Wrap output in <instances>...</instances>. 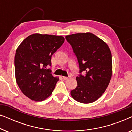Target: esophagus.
Wrapping results in <instances>:
<instances>
[{"label": "esophagus", "mask_w": 132, "mask_h": 132, "mask_svg": "<svg viewBox=\"0 0 132 132\" xmlns=\"http://www.w3.org/2000/svg\"><path fill=\"white\" fill-rule=\"evenodd\" d=\"M70 78V77H66V76H63V79H64V80H68V79H69Z\"/></svg>", "instance_id": "obj_1"}]
</instances>
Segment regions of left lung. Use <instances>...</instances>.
Here are the masks:
<instances>
[{
    "mask_svg": "<svg viewBox=\"0 0 132 132\" xmlns=\"http://www.w3.org/2000/svg\"><path fill=\"white\" fill-rule=\"evenodd\" d=\"M78 61L80 73L77 85L71 91V97L82 103H90L102 96L111 80L112 62L107 44L94 34L77 33L67 35Z\"/></svg>",
    "mask_w": 132,
    "mask_h": 132,
    "instance_id": "left-lung-1",
    "label": "left lung"
}]
</instances>
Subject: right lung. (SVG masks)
<instances>
[{
    "label": "right lung",
    "mask_w": 132,
    "mask_h": 132,
    "mask_svg": "<svg viewBox=\"0 0 132 132\" xmlns=\"http://www.w3.org/2000/svg\"><path fill=\"white\" fill-rule=\"evenodd\" d=\"M62 36L34 34L19 45L15 55L16 82L29 98L41 102L47 98L59 80L47 69L53 54L62 46Z\"/></svg>",
    "instance_id": "1"
}]
</instances>
